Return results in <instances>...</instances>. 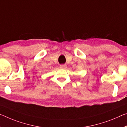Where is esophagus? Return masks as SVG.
Here are the masks:
<instances>
[{"label":"esophagus","mask_w":127,"mask_h":127,"mask_svg":"<svg viewBox=\"0 0 127 127\" xmlns=\"http://www.w3.org/2000/svg\"><path fill=\"white\" fill-rule=\"evenodd\" d=\"M60 68H63V69H65V68H67V65H66V64H60Z\"/></svg>","instance_id":"esophagus-1"}]
</instances>
